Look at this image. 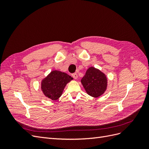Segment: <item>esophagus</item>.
<instances>
[{
	"label": "esophagus",
	"mask_w": 149,
	"mask_h": 149,
	"mask_svg": "<svg viewBox=\"0 0 149 149\" xmlns=\"http://www.w3.org/2000/svg\"><path fill=\"white\" fill-rule=\"evenodd\" d=\"M72 76H73V77L75 79H76L78 78V74L76 73H73V74H72Z\"/></svg>",
	"instance_id": "obj_1"
}]
</instances>
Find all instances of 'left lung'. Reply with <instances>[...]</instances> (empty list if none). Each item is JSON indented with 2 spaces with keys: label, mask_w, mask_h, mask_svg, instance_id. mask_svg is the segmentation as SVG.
<instances>
[{
  "label": "left lung",
  "mask_w": 149,
  "mask_h": 149,
  "mask_svg": "<svg viewBox=\"0 0 149 149\" xmlns=\"http://www.w3.org/2000/svg\"><path fill=\"white\" fill-rule=\"evenodd\" d=\"M83 86L88 95L99 97L105 93L107 87L106 75L97 68L89 67L81 79Z\"/></svg>",
  "instance_id": "left-lung-1"
}]
</instances>
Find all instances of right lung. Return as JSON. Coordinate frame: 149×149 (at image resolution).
<instances>
[{
    "instance_id": "add662e5",
    "label": "right lung",
    "mask_w": 149,
    "mask_h": 149,
    "mask_svg": "<svg viewBox=\"0 0 149 149\" xmlns=\"http://www.w3.org/2000/svg\"><path fill=\"white\" fill-rule=\"evenodd\" d=\"M73 78L65 72L53 70L41 81V90L47 97L56 101L62 95L66 84Z\"/></svg>"
}]
</instances>
